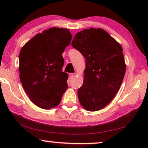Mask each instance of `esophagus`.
Returning a JSON list of instances; mask_svg holds the SVG:
<instances>
[{
    "label": "esophagus",
    "mask_w": 148,
    "mask_h": 148,
    "mask_svg": "<svg viewBox=\"0 0 148 148\" xmlns=\"http://www.w3.org/2000/svg\"><path fill=\"white\" fill-rule=\"evenodd\" d=\"M76 75L75 74V73H69V77L71 78V79H72V78H73Z\"/></svg>",
    "instance_id": "obj_1"
}]
</instances>
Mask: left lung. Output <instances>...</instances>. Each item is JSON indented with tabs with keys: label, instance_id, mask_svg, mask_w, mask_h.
I'll list each match as a JSON object with an SVG mask.
<instances>
[{
	"label": "left lung",
	"instance_id": "1",
	"mask_svg": "<svg viewBox=\"0 0 148 148\" xmlns=\"http://www.w3.org/2000/svg\"><path fill=\"white\" fill-rule=\"evenodd\" d=\"M86 58L82 86L77 91L80 104L88 111L107 106L120 88L126 71L123 48L105 30L85 29L71 42Z\"/></svg>",
	"mask_w": 148,
	"mask_h": 148
}]
</instances>
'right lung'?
I'll list each match as a JSON object with an SVG mask.
<instances>
[{
    "mask_svg": "<svg viewBox=\"0 0 148 148\" xmlns=\"http://www.w3.org/2000/svg\"><path fill=\"white\" fill-rule=\"evenodd\" d=\"M71 38L68 29L52 27L36 34L20 51V81L30 100L40 108L57 106L68 88L62 54Z\"/></svg>",
    "mask_w": 148,
    "mask_h": 148,
    "instance_id": "obj_1",
    "label": "right lung"
}]
</instances>
